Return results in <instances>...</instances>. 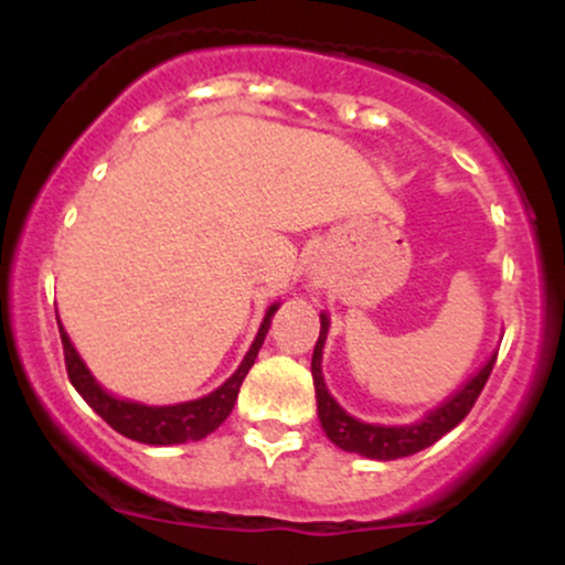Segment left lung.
<instances>
[{"instance_id": "1", "label": "left lung", "mask_w": 565, "mask_h": 565, "mask_svg": "<svg viewBox=\"0 0 565 565\" xmlns=\"http://www.w3.org/2000/svg\"><path fill=\"white\" fill-rule=\"evenodd\" d=\"M329 334V316L321 313V334L316 340L313 348V361H310V374H313L316 385V404H319V423L327 433V438L334 446H340L342 451L361 454V457L380 459V462H391V459L408 457V454H417L427 449V446L436 444L438 438H444L446 433L454 430L468 412L476 404V398L481 395L486 380H489L491 369H494L497 350L486 359V364L478 369L472 377L465 382L462 387H457L449 398L440 401L436 408L425 414L423 419L408 425H374L364 423V419L353 417L345 408L334 401V395L329 393L327 382H323L321 372V359H323V342Z\"/></svg>"}]
</instances>
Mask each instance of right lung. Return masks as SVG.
I'll list each match as a JSON object with an SVG mask.
<instances>
[{
	"label": "right lung",
	"mask_w": 565,
	"mask_h": 565,
	"mask_svg": "<svg viewBox=\"0 0 565 565\" xmlns=\"http://www.w3.org/2000/svg\"><path fill=\"white\" fill-rule=\"evenodd\" d=\"M278 305L281 302H274L268 310H265V319L260 323V329H257L255 342H252L249 350H246L244 361L238 364L236 372H233L223 385L215 387L212 393L201 395V398L183 401V404H167V406H148V404H140V401L119 398V395L106 391V387L95 380V374L89 372L87 364H84L79 350L74 348L68 332L63 329L61 319H57V329H61V340H63V353H66L68 380L71 385L76 387V393L93 406V412L100 414V417L125 438L140 440V444H151V446H172V444H188V440H201L210 436V433H215L233 412V404H236L238 398V387H242L244 377L249 374L252 364H255L257 353H260L263 340L265 334H268L270 319H274Z\"/></svg>",
	"instance_id": "right-lung-1"
}]
</instances>
